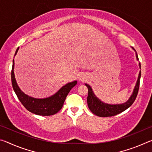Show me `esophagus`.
I'll use <instances>...</instances> for the list:
<instances>
[{
	"instance_id": "1",
	"label": "esophagus",
	"mask_w": 152,
	"mask_h": 152,
	"mask_svg": "<svg viewBox=\"0 0 152 152\" xmlns=\"http://www.w3.org/2000/svg\"><path fill=\"white\" fill-rule=\"evenodd\" d=\"M78 78L80 81H84V80L86 79V76L85 75H84V74H80L78 76Z\"/></svg>"
}]
</instances>
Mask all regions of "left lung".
Wrapping results in <instances>:
<instances>
[{"instance_id": "1", "label": "left lung", "mask_w": 152, "mask_h": 152, "mask_svg": "<svg viewBox=\"0 0 152 152\" xmlns=\"http://www.w3.org/2000/svg\"><path fill=\"white\" fill-rule=\"evenodd\" d=\"M133 50L135 51V56L137 58V60H139L137 53L136 52L135 50L132 48ZM140 68L141 69V64L139 63ZM141 78V70L139 73V76L137 78V82L135 86V88L133 89V93L131 95L129 99L127 100L124 103L122 104H107L101 101L96 95L94 94L93 91L91 88V86L88 84H85L88 90V97H87V104L89 109L93 114L96 115V116L106 117H112L115 116L117 114L124 111L129 107L132 106V104L135 101V100L137 97V95L139 91V87H140V81Z\"/></svg>"}]
</instances>
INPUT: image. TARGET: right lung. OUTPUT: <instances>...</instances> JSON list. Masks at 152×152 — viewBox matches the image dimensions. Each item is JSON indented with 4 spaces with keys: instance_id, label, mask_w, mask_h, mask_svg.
<instances>
[{
    "instance_id": "obj_1",
    "label": "right lung",
    "mask_w": 152,
    "mask_h": 152,
    "mask_svg": "<svg viewBox=\"0 0 152 152\" xmlns=\"http://www.w3.org/2000/svg\"><path fill=\"white\" fill-rule=\"evenodd\" d=\"M19 48L15 51V56H16ZM15 61H12V67L11 71V81L12 88L18 99L22 104L29 112L34 113L35 115H42V116H50L57 113L63 107L64 102L70 90L76 86L77 81L68 82L66 85L63 86L59 91L53 94L52 96L44 99H36L29 95L25 94L18 86L14 74Z\"/></svg>"
}]
</instances>
